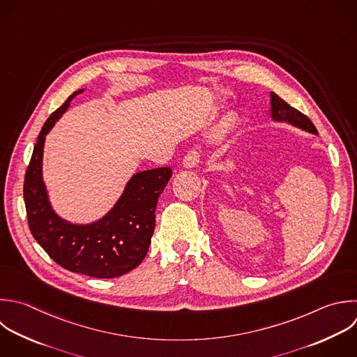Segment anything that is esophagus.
<instances>
[{
  "mask_svg": "<svg viewBox=\"0 0 357 357\" xmlns=\"http://www.w3.org/2000/svg\"><path fill=\"white\" fill-rule=\"evenodd\" d=\"M199 159H201V151L197 148H192L185 153V156L183 159V166L188 167V169L195 167L199 163Z\"/></svg>",
  "mask_w": 357,
  "mask_h": 357,
  "instance_id": "obj_1",
  "label": "esophagus"
}]
</instances>
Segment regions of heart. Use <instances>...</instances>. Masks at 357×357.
Wrapping results in <instances>:
<instances>
[{"label": "heart", "instance_id": "b5f03b06", "mask_svg": "<svg viewBox=\"0 0 357 357\" xmlns=\"http://www.w3.org/2000/svg\"><path fill=\"white\" fill-rule=\"evenodd\" d=\"M231 124H233V121H231V119H226L225 121H223V124H222V127L225 128V130H229L230 127H231Z\"/></svg>", "mask_w": 357, "mask_h": 357}]
</instances>
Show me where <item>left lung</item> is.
<instances>
[{
  "instance_id": "1",
  "label": "left lung",
  "mask_w": 357,
  "mask_h": 357,
  "mask_svg": "<svg viewBox=\"0 0 357 357\" xmlns=\"http://www.w3.org/2000/svg\"><path fill=\"white\" fill-rule=\"evenodd\" d=\"M271 105H272V117L276 121H287L296 127H300L308 132L317 134V128L311 123V120L298 112L297 109L287 105L283 99H280L276 93L271 92Z\"/></svg>"
}]
</instances>
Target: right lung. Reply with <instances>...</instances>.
Returning <instances> with one entry per match:
<instances>
[{"label":"right lung","mask_w":357,"mask_h":357,"mask_svg":"<svg viewBox=\"0 0 357 357\" xmlns=\"http://www.w3.org/2000/svg\"><path fill=\"white\" fill-rule=\"evenodd\" d=\"M45 123L24 183L29 229L43 250L63 268L92 278L110 279L137 268L145 258L155 230V211L173 172L158 167L135 174L117 205L99 222L77 226L60 219L52 209L42 181L45 137L67 110L77 93Z\"/></svg>","instance_id":"obj_1"}]
</instances>
